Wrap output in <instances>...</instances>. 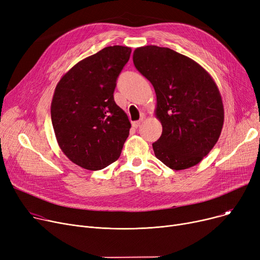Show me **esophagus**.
Listing matches in <instances>:
<instances>
[{"mask_svg": "<svg viewBox=\"0 0 260 260\" xmlns=\"http://www.w3.org/2000/svg\"><path fill=\"white\" fill-rule=\"evenodd\" d=\"M142 119H140V120H138V121H134L133 123H132V125H133V127L134 128H138L139 126H140V124L142 123Z\"/></svg>", "mask_w": 260, "mask_h": 260, "instance_id": "34e87169", "label": "esophagus"}]
</instances>
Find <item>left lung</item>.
<instances>
[{"instance_id": "8db88e82", "label": "left lung", "mask_w": 260, "mask_h": 260, "mask_svg": "<svg viewBox=\"0 0 260 260\" xmlns=\"http://www.w3.org/2000/svg\"><path fill=\"white\" fill-rule=\"evenodd\" d=\"M133 61L156 92L162 134L153 143L155 156L175 171L198 165L223 126V103L214 79L196 61L168 47H138Z\"/></svg>"}]
</instances>
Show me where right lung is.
<instances>
[{
  "instance_id": "1",
  "label": "right lung",
  "mask_w": 260,
  "mask_h": 260,
  "mask_svg": "<svg viewBox=\"0 0 260 260\" xmlns=\"http://www.w3.org/2000/svg\"><path fill=\"white\" fill-rule=\"evenodd\" d=\"M132 48L108 46L74 65L53 92L51 122L57 142L75 165L89 171L115 162L131 122L114 100L116 80Z\"/></svg>"
}]
</instances>
